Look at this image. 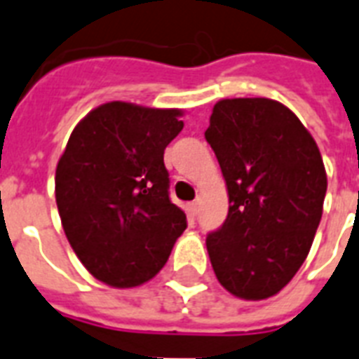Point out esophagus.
<instances>
[{"label":"esophagus","instance_id":"esophagus-1","mask_svg":"<svg viewBox=\"0 0 359 359\" xmlns=\"http://www.w3.org/2000/svg\"><path fill=\"white\" fill-rule=\"evenodd\" d=\"M197 212H199V203H197V201H194V203H189V205H188V214L191 215V217H195V215H197Z\"/></svg>","mask_w":359,"mask_h":359}]
</instances>
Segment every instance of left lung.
I'll return each mask as SVG.
<instances>
[{
  "label": "left lung",
  "mask_w": 359,
  "mask_h": 359,
  "mask_svg": "<svg viewBox=\"0 0 359 359\" xmlns=\"http://www.w3.org/2000/svg\"><path fill=\"white\" fill-rule=\"evenodd\" d=\"M206 142L229 189L225 223L206 236L217 280L232 295H276L304 264L323 215L326 171L301 119L265 97L223 99Z\"/></svg>",
  "instance_id": "8db88e82"
}]
</instances>
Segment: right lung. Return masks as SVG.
I'll return each instance as SVG.
<instances>
[{
	"label": "right lung",
	"mask_w": 359,
	"mask_h": 359,
	"mask_svg": "<svg viewBox=\"0 0 359 359\" xmlns=\"http://www.w3.org/2000/svg\"><path fill=\"white\" fill-rule=\"evenodd\" d=\"M182 110L112 101L79 121L55 175L69 245L112 287L151 280L186 230L170 199L164 149L182 130Z\"/></svg>",
	"instance_id": "1"
}]
</instances>
